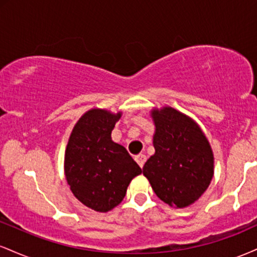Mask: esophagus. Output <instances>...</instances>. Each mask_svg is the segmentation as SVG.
Here are the masks:
<instances>
[{"mask_svg":"<svg viewBox=\"0 0 257 257\" xmlns=\"http://www.w3.org/2000/svg\"><path fill=\"white\" fill-rule=\"evenodd\" d=\"M135 161H137V163L140 166V168H143L144 164H145V162H146V156L143 155V153H141V155H138L137 157H135Z\"/></svg>","mask_w":257,"mask_h":257,"instance_id":"obj_1","label":"esophagus"}]
</instances>
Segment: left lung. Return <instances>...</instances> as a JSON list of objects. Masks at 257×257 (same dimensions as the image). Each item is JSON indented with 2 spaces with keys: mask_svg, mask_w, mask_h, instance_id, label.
Segmentation results:
<instances>
[{
  "mask_svg": "<svg viewBox=\"0 0 257 257\" xmlns=\"http://www.w3.org/2000/svg\"><path fill=\"white\" fill-rule=\"evenodd\" d=\"M151 117L156 152L147 159L143 173L159 199L185 208L205 192L213 179L210 144L199 125L175 108H153Z\"/></svg>",
  "mask_w": 257,
  "mask_h": 257,
  "instance_id": "obj_1",
  "label": "left lung"
}]
</instances>
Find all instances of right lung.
Masks as SVG:
<instances>
[{
  "instance_id": "1",
  "label": "right lung",
  "mask_w": 257,
  "mask_h": 257,
  "mask_svg": "<svg viewBox=\"0 0 257 257\" xmlns=\"http://www.w3.org/2000/svg\"><path fill=\"white\" fill-rule=\"evenodd\" d=\"M122 112L87 111L73 126L65 151L64 169L73 196L99 213L122 202L126 188L141 168L126 150L111 139Z\"/></svg>"
}]
</instances>
